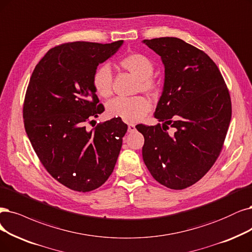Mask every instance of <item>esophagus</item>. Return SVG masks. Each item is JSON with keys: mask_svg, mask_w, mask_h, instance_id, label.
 Here are the masks:
<instances>
[{"mask_svg": "<svg viewBox=\"0 0 252 252\" xmlns=\"http://www.w3.org/2000/svg\"><path fill=\"white\" fill-rule=\"evenodd\" d=\"M135 129H136V127H135L134 125H128V126H127V132H128V133L135 132Z\"/></svg>", "mask_w": 252, "mask_h": 252, "instance_id": "34e87169", "label": "esophagus"}]
</instances>
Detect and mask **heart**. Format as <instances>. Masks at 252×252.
<instances>
[{
    "mask_svg": "<svg viewBox=\"0 0 252 252\" xmlns=\"http://www.w3.org/2000/svg\"><path fill=\"white\" fill-rule=\"evenodd\" d=\"M119 64L139 79V89L154 92L159 88V84L153 77L155 64L146 55L141 53L128 54L120 59ZM92 82L95 91L100 96L109 97L112 94L113 82V73L109 65L102 64L98 66L93 73ZM151 108V101L144 96H118L108 102L107 112L111 117H118L126 123H136L146 115Z\"/></svg>",
    "mask_w": 252,
    "mask_h": 252,
    "instance_id": "b5f03b06",
    "label": "heart"
}]
</instances>
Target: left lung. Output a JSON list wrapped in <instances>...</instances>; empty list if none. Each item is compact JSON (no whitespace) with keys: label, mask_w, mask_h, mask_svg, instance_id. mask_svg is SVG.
<instances>
[{"label":"left lung","mask_w":252,"mask_h":252,"mask_svg":"<svg viewBox=\"0 0 252 252\" xmlns=\"http://www.w3.org/2000/svg\"><path fill=\"white\" fill-rule=\"evenodd\" d=\"M165 66L157 126L138 125L144 136L143 161L154 179L182 190L198 182L216 162L231 118L229 92L203 51L176 37L144 39ZM176 132L169 135V126Z\"/></svg>","instance_id":"8db88e82"}]
</instances>
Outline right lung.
Wrapping results in <instances>:
<instances>
[{"label":"right lung","instance_id":"obj_1","mask_svg":"<svg viewBox=\"0 0 252 252\" xmlns=\"http://www.w3.org/2000/svg\"><path fill=\"white\" fill-rule=\"evenodd\" d=\"M123 43L57 45L30 78L23 108L26 133L46 171L73 191L100 187L113 172L123 145L127 126L118 117L86 128L105 111L95 94L93 73Z\"/></svg>","mask_w":252,"mask_h":252}]
</instances>
